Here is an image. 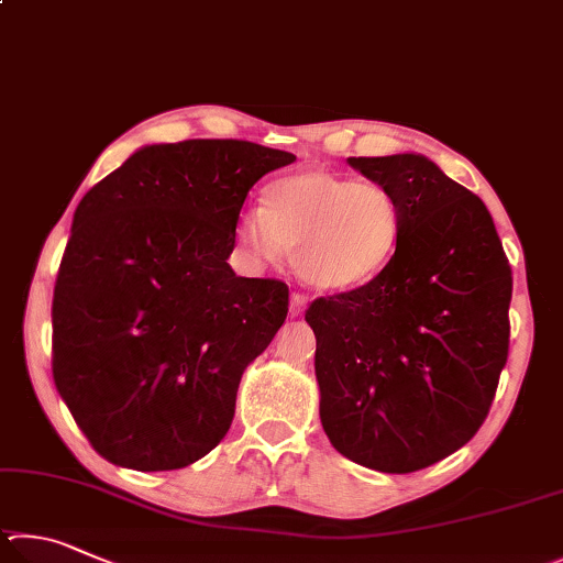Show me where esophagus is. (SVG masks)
<instances>
[{
    "label": "esophagus",
    "instance_id": "1",
    "mask_svg": "<svg viewBox=\"0 0 563 563\" xmlns=\"http://www.w3.org/2000/svg\"><path fill=\"white\" fill-rule=\"evenodd\" d=\"M307 303H309V297H307V294L294 291V294H291V299H289V313H291V317H301L303 309H307Z\"/></svg>",
    "mask_w": 563,
    "mask_h": 563
}]
</instances>
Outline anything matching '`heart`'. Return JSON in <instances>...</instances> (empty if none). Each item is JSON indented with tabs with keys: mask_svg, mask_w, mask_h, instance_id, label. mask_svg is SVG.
I'll use <instances>...</instances> for the list:
<instances>
[{
	"mask_svg": "<svg viewBox=\"0 0 563 563\" xmlns=\"http://www.w3.org/2000/svg\"><path fill=\"white\" fill-rule=\"evenodd\" d=\"M402 234L398 200L378 183L307 170L276 177L262 207L236 222L246 250L266 262L294 252V269L317 289L341 291L386 269Z\"/></svg>",
	"mask_w": 563,
	"mask_h": 563,
	"instance_id": "obj_1",
	"label": "heart"
}]
</instances>
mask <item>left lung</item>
Here are the masks:
<instances>
[{
    "label": "left lung",
    "instance_id": "obj_1",
    "mask_svg": "<svg viewBox=\"0 0 563 563\" xmlns=\"http://www.w3.org/2000/svg\"><path fill=\"white\" fill-rule=\"evenodd\" d=\"M402 214L386 269L307 309L321 426L343 457L406 475L475 438L509 353L511 269L485 202L416 153L349 157Z\"/></svg>",
    "mask_w": 563,
    "mask_h": 563
}]
</instances>
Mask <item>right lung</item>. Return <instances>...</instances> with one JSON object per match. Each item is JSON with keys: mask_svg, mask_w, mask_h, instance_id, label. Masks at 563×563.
Wrapping results in <instances>:
<instances>
[{"mask_svg": "<svg viewBox=\"0 0 563 563\" xmlns=\"http://www.w3.org/2000/svg\"><path fill=\"white\" fill-rule=\"evenodd\" d=\"M297 161L250 141L145 145L84 195L58 266L52 371L98 455L180 470L220 445L242 373L289 311L227 264L246 192Z\"/></svg>", "mask_w": 563, "mask_h": 563, "instance_id": "right-lung-1", "label": "right lung"}]
</instances>
